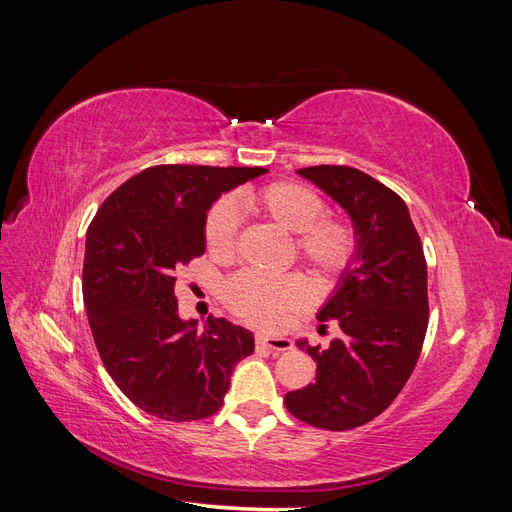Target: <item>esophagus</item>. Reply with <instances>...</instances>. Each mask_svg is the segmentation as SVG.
I'll return each mask as SVG.
<instances>
[{
  "instance_id": "1",
  "label": "esophagus",
  "mask_w": 512,
  "mask_h": 512,
  "mask_svg": "<svg viewBox=\"0 0 512 512\" xmlns=\"http://www.w3.org/2000/svg\"><path fill=\"white\" fill-rule=\"evenodd\" d=\"M256 344L265 346L269 350H275V352H284V350L292 348V342L288 337H273V335H265V333L256 335Z\"/></svg>"
}]
</instances>
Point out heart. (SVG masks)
Instances as JSON below:
<instances>
[{
	"instance_id": "1",
	"label": "heart",
	"mask_w": 512,
	"mask_h": 512,
	"mask_svg": "<svg viewBox=\"0 0 512 512\" xmlns=\"http://www.w3.org/2000/svg\"><path fill=\"white\" fill-rule=\"evenodd\" d=\"M243 207L254 218L290 235L294 256L318 282H335L352 265L356 235L337 215H324L322 198L301 183L275 181L243 194ZM239 222L228 200L215 205L205 224V243L213 258L230 260L237 254ZM226 303L235 314L258 327H284L312 305V290L301 275L265 277L239 273L224 290Z\"/></svg>"
}]
</instances>
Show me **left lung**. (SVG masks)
<instances>
[{
  "label": "left lung",
  "instance_id": "8db88e82",
  "mask_svg": "<svg viewBox=\"0 0 512 512\" xmlns=\"http://www.w3.org/2000/svg\"><path fill=\"white\" fill-rule=\"evenodd\" d=\"M297 173L346 211L356 254L339 275L318 320H337L342 335L327 350L297 346L316 361V382L284 397L299 421L344 431L393 404L421 354L429 303L427 265L404 200L350 166H309Z\"/></svg>",
  "mask_w": 512,
  "mask_h": 512
}]
</instances>
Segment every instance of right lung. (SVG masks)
Returning a JSON list of instances; mask_svg holds the SVG:
<instances>
[{
	"label": "right lung",
	"instance_id": "obj_1",
	"mask_svg": "<svg viewBox=\"0 0 512 512\" xmlns=\"http://www.w3.org/2000/svg\"><path fill=\"white\" fill-rule=\"evenodd\" d=\"M260 166H151L108 196L89 224L83 299L100 359L134 406L162 421L218 412L254 335L179 316L175 269L205 254L207 213Z\"/></svg>",
	"mask_w": 512,
	"mask_h": 512
}]
</instances>
